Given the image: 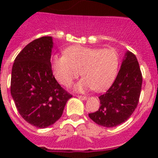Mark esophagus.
I'll list each match as a JSON object with an SVG mask.
<instances>
[{"instance_id": "1", "label": "esophagus", "mask_w": 158, "mask_h": 158, "mask_svg": "<svg viewBox=\"0 0 158 158\" xmlns=\"http://www.w3.org/2000/svg\"><path fill=\"white\" fill-rule=\"evenodd\" d=\"M77 97L82 100H86L88 99L87 96H77Z\"/></svg>"}]
</instances>
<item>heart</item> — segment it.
Returning a JSON list of instances; mask_svg holds the SVG:
<instances>
[{
  "mask_svg": "<svg viewBox=\"0 0 158 158\" xmlns=\"http://www.w3.org/2000/svg\"><path fill=\"white\" fill-rule=\"evenodd\" d=\"M64 55H54L51 60L53 74L57 81L68 87L79 77L83 79L75 85L77 92L93 89L101 92L111 85L118 73V53L111 48L99 49L73 46L65 49Z\"/></svg>",
  "mask_w": 158,
  "mask_h": 158,
  "instance_id": "b5f03b06",
  "label": "heart"
}]
</instances>
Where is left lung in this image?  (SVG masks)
Instances as JSON below:
<instances>
[{
	"mask_svg": "<svg viewBox=\"0 0 158 158\" xmlns=\"http://www.w3.org/2000/svg\"><path fill=\"white\" fill-rule=\"evenodd\" d=\"M142 84L136 56L127 51L115 81L106 93L99 96V110L89 113V118L105 127H116L127 121L139 104Z\"/></svg>",
	"mask_w": 158,
	"mask_h": 158,
	"instance_id": "8db88e82",
	"label": "left lung"
}]
</instances>
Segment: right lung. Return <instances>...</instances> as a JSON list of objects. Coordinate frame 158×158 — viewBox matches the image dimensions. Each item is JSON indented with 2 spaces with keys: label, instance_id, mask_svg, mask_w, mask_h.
Listing matches in <instances>:
<instances>
[{
  "label": "right lung",
  "instance_id": "right-lung-1",
  "mask_svg": "<svg viewBox=\"0 0 158 158\" xmlns=\"http://www.w3.org/2000/svg\"><path fill=\"white\" fill-rule=\"evenodd\" d=\"M51 36L33 40L16 56L11 77V95L19 115L39 128L58 120L72 97L53 75Z\"/></svg>",
  "mask_w": 158,
  "mask_h": 158
}]
</instances>
